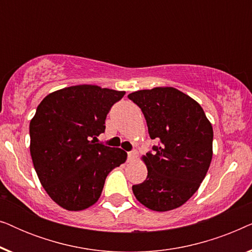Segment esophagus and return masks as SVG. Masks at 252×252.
<instances>
[{"label": "esophagus", "mask_w": 252, "mask_h": 252, "mask_svg": "<svg viewBox=\"0 0 252 252\" xmlns=\"http://www.w3.org/2000/svg\"><path fill=\"white\" fill-rule=\"evenodd\" d=\"M137 156V151L136 150H133V151H129V153H127V157H128V160H134Z\"/></svg>", "instance_id": "obj_1"}]
</instances>
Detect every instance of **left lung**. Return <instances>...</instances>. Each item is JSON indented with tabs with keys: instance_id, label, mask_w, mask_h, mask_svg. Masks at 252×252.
<instances>
[{
	"instance_id": "left-lung-1",
	"label": "left lung",
	"mask_w": 252,
	"mask_h": 252,
	"mask_svg": "<svg viewBox=\"0 0 252 252\" xmlns=\"http://www.w3.org/2000/svg\"><path fill=\"white\" fill-rule=\"evenodd\" d=\"M128 98L139 106L148 132L159 144L143 157L147 179L134 185L141 204L170 211L185 204L197 190L212 159V125L195 99L173 87L137 91Z\"/></svg>"
}]
</instances>
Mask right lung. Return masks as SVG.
<instances>
[{
	"mask_svg": "<svg viewBox=\"0 0 252 252\" xmlns=\"http://www.w3.org/2000/svg\"><path fill=\"white\" fill-rule=\"evenodd\" d=\"M125 92L80 85L47 95L30 123L31 156L51 199L68 211L95 204L105 179L125 163L119 148L96 143L105 118Z\"/></svg>",
	"mask_w": 252,
	"mask_h": 252,
	"instance_id": "1",
	"label": "right lung"
}]
</instances>
